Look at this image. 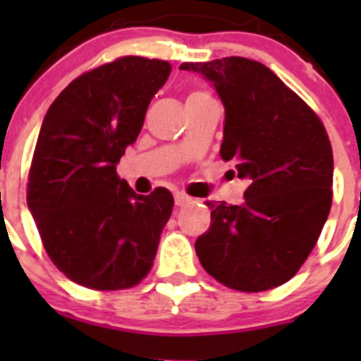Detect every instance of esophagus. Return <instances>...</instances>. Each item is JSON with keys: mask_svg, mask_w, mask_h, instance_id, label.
<instances>
[{"mask_svg": "<svg viewBox=\"0 0 361 361\" xmlns=\"http://www.w3.org/2000/svg\"><path fill=\"white\" fill-rule=\"evenodd\" d=\"M191 197H188L186 193H183V191H177L175 193V206H178V208H183V206H186V204L191 202Z\"/></svg>", "mask_w": 361, "mask_h": 361, "instance_id": "34e87169", "label": "esophagus"}]
</instances>
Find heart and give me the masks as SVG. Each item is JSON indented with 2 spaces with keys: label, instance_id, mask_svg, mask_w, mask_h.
<instances>
[{
  "label": "heart",
  "instance_id": "obj_1",
  "mask_svg": "<svg viewBox=\"0 0 361 361\" xmlns=\"http://www.w3.org/2000/svg\"><path fill=\"white\" fill-rule=\"evenodd\" d=\"M193 94H204V92H193Z\"/></svg>",
  "mask_w": 361,
  "mask_h": 361
}]
</instances>
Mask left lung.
Masks as SVG:
<instances>
[{
  "label": "left lung",
  "mask_w": 361,
  "mask_h": 361,
  "mask_svg": "<svg viewBox=\"0 0 361 361\" xmlns=\"http://www.w3.org/2000/svg\"><path fill=\"white\" fill-rule=\"evenodd\" d=\"M213 85L224 104L220 157L250 186L244 202H206L212 224L195 242L216 282L245 293L296 275L320 237L333 200V149L324 124L262 63L222 57L183 63Z\"/></svg>",
  "instance_id": "obj_1"
}]
</instances>
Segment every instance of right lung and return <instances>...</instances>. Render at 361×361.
Returning <instances> with one entry per match:
<instances>
[{"mask_svg":"<svg viewBox=\"0 0 361 361\" xmlns=\"http://www.w3.org/2000/svg\"><path fill=\"white\" fill-rule=\"evenodd\" d=\"M170 72L161 59L119 57L73 79L44 116L27 204L54 266L79 286L128 289L152 269L173 195H137L117 164Z\"/></svg>","mask_w":361,"mask_h":361,"instance_id":"add662e5","label":"right lung"}]
</instances>
